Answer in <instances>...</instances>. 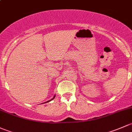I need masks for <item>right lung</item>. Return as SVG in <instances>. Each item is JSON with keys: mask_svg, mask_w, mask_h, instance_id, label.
<instances>
[{"mask_svg": "<svg viewBox=\"0 0 132 132\" xmlns=\"http://www.w3.org/2000/svg\"><path fill=\"white\" fill-rule=\"evenodd\" d=\"M55 96H54V97L52 99H51V100H49V101H47V102H50V101H51V100H53V99H54V98H55ZM46 103V102H45Z\"/></svg>", "mask_w": 132, "mask_h": 132, "instance_id": "obj_1", "label": "right lung"}]
</instances>
